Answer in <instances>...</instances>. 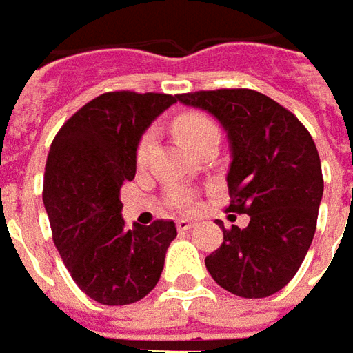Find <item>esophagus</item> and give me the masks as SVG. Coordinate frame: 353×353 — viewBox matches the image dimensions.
<instances>
[{"instance_id": "esophagus-1", "label": "esophagus", "mask_w": 353, "mask_h": 353, "mask_svg": "<svg viewBox=\"0 0 353 353\" xmlns=\"http://www.w3.org/2000/svg\"><path fill=\"white\" fill-rule=\"evenodd\" d=\"M192 227H194L192 219H186V217L176 219V229H179V231H188V229H192Z\"/></svg>"}]
</instances>
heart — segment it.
I'll use <instances>...</instances> for the list:
<instances>
[{"label":"heart","mask_w":353,"mask_h":353,"mask_svg":"<svg viewBox=\"0 0 353 353\" xmlns=\"http://www.w3.org/2000/svg\"><path fill=\"white\" fill-rule=\"evenodd\" d=\"M172 128H174V134H176V138L181 139L182 145L188 149L194 148L200 139L208 138V136H219L214 120L204 112H196V110L176 116ZM151 148H153V132H145L139 138L138 145H136V163L139 167L148 163ZM174 204L179 208H188V198L184 194H176Z\"/></svg>","instance_id":"1"}]
</instances>
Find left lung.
Returning a JSON list of instances; mask_svg holds the SVG:
<instances>
[{"label": "left lung", "instance_id": "left-lung-1", "mask_svg": "<svg viewBox=\"0 0 353 353\" xmlns=\"http://www.w3.org/2000/svg\"><path fill=\"white\" fill-rule=\"evenodd\" d=\"M214 114L231 145L227 212L247 214L248 225L223 229V243L205 268L223 290L247 299L268 297L297 274L316 229L323 198L321 159L297 116L252 89L176 94Z\"/></svg>", "mask_w": 353, "mask_h": 353}]
</instances>
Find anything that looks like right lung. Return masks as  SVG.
<instances>
[{
    "label": "right lung",
    "instance_id": "1",
    "mask_svg": "<svg viewBox=\"0 0 353 353\" xmlns=\"http://www.w3.org/2000/svg\"><path fill=\"white\" fill-rule=\"evenodd\" d=\"M165 93L99 94L63 122L50 145L42 200L52 239L73 281L103 305L143 299L176 237L171 219L126 229L120 188L136 176V145L176 103Z\"/></svg>",
    "mask_w": 353,
    "mask_h": 353
}]
</instances>
